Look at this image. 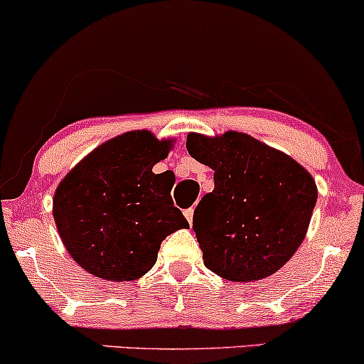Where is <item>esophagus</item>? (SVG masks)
I'll list each match as a JSON object with an SVG mask.
<instances>
[{
	"label": "esophagus",
	"instance_id": "1",
	"mask_svg": "<svg viewBox=\"0 0 364 364\" xmlns=\"http://www.w3.org/2000/svg\"><path fill=\"white\" fill-rule=\"evenodd\" d=\"M185 217L188 223H190V225L193 224V208H188V210H185Z\"/></svg>",
	"mask_w": 364,
	"mask_h": 364
}]
</instances>
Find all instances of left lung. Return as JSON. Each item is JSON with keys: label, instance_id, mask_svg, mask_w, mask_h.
Listing matches in <instances>:
<instances>
[{"label": "left lung", "instance_id": "left-lung-1", "mask_svg": "<svg viewBox=\"0 0 364 364\" xmlns=\"http://www.w3.org/2000/svg\"><path fill=\"white\" fill-rule=\"evenodd\" d=\"M191 157L214 171V191L198 207L209 212L196 223L207 269L232 282L269 277L306 236L316 190L299 162L241 132L207 136L188 133Z\"/></svg>", "mask_w": 364, "mask_h": 364}]
</instances>
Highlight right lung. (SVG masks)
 <instances>
[{
	"mask_svg": "<svg viewBox=\"0 0 364 364\" xmlns=\"http://www.w3.org/2000/svg\"><path fill=\"white\" fill-rule=\"evenodd\" d=\"M174 139L135 129L104 141L61 179L53 217L66 252L83 270L112 282L136 281L161 243L188 220L171 198L174 174H156Z\"/></svg>",
	"mask_w": 364,
	"mask_h": 364,
	"instance_id": "right-lung-1",
	"label": "right lung"
}]
</instances>
